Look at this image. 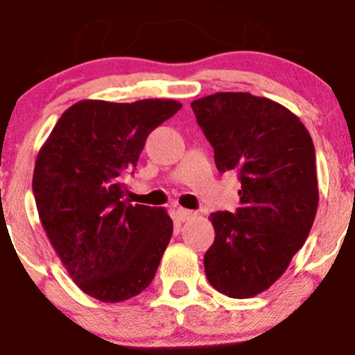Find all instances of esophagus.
<instances>
[{
    "label": "esophagus",
    "mask_w": 355,
    "mask_h": 355,
    "mask_svg": "<svg viewBox=\"0 0 355 355\" xmlns=\"http://www.w3.org/2000/svg\"><path fill=\"white\" fill-rule=\"evenodd\" d=\"M177 215H178V220H182V222H189V220L194 218L196 213L191 211V209L178 208V209H177Z\"/></svg>",
    "instance_id": "1"
}]
</instances>
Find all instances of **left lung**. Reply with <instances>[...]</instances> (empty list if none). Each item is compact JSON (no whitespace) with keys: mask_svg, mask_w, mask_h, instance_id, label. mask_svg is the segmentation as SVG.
I'll return each instance as SVG.
<instances>
[{"mask_svg":"<svg viewBox=\"0 0 355 355\" xmlns=\"http://www.w3.org/2000/svg\"><path fill=\"white\" fill-rule=\"evenodd\" d=\"M191 107L216 170L241 180V208L209 215L206 277L227 297L251 298L286 272L311 232L319 205L314 144L300 118L270 98L220 92Z\"/></svg>","mask_w":355,"mask_h":355,"instance_id":"1","label":"left lung"}]
</instances>
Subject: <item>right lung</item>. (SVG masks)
Returning <instances> with one entry per match:
<instances>
[{
  "label": "right lung",
  "instance_id": "1",
  "mask_svg": "<svg viewBox=\"0 0 355 355\" xmlns=\"http://www.w3.org/2000/svg\"><path fill=\"white\" fill-rule=\"evenodd\" d=\"M180 107L164 98L79 101L37 153L33 192L43 229L79 290L105 304L142 293L170 243L166 209L125 201L123 177Z\"/></svg>",
  "mask_w": 355,
  "mask_h": 355
}]
</instances>
